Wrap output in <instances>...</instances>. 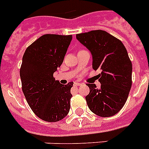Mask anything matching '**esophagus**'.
Listing matches in <instances>:
<instances>
[{
  "label": "esophagus",
  "instance_id": "1",
  "mask_svg": "<svg viewBox=\"0 0 149 149\" xmlns=\"http://www.w3.org/2000/svg\"><path fill=\"white\" fill-rule=\"evenodd\" d=\"M74 85H75V86H80L81 84L80 82H74Z\"/></svg>",
  "mask_w": 149,
  "mask_h": 149
}]
</instances>
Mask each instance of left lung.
Returning a JSON list of instances; mask_svg holds the SVG:
<instances>
[{"mask_svg": "<svg viewBox=\"0 0 149 149\" xmlns=\"http://www.w3.org/2000/svg\"><path fill=\"white\" fill-rule=\"evenodd\" d=\"M76 38L91 52L94 70L101 71L100 88L87 84L88 106L98 116H113L123 108L132 87V65L127 50L120 40L102 30L78 34Z\"/></svg>", "mask_w": 149, "mask_h": 149, "instance_id": "8db88e82", "label": "left lung"}]
</instances>
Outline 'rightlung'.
<instances>
[{"instance_id":"add662e5","label":"right lung","mask_w":149,"mask_h":149,"mask_svg":"<svg viewBox=\"0 0 149 149\" xmlns=\"http://www.w3.org/2000/svg\"><path fill=\"white\" fill-rule=\"evenodd\" d=\"M71 39V35L45 34L27 47L22 58L23 93L34 114L46 122H58L70 110L73 82L61 84L53 74L63 63Z\"/></svg>"}]
</instances>
